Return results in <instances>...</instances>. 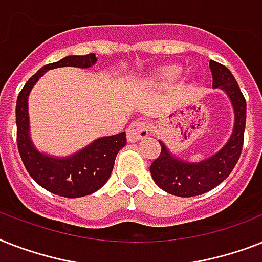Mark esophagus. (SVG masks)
<instances>
[{
	"label": "esophagus",
	"instance_id": "esophagus-1",
	"mask_svg": "<svg viewBox=\"0 0 262 262\" xmlns=\"http://www.w3.org/2000/svg\"><path fill=\"white\" fill-rule=\"evenodd\" d=\"M148 135H149V126L145 122H141V121H136V122L130 124L126 130L127 141L129 142L138 141V140L146 137Z\"/></svg>",
	"mask_w": 262,
	"mask_h": 262
}]
</instances>
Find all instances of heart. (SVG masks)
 I'll list each match as a JSON object with an SVG mask.
<instances>
[{
    "label": "heart",
    "instance_id": "1",
    "mask_svg": "<svg viewBox=\"0 0 262 262\" xmlns=\"http://www.w3.org/2000/svg\"><path fill=\"white\" fill-rule=\"evenodd\" d=\"M183 74V67L178 64L164 66L161 69L157 70L152 76H150V82L156 86H164V84H169L173 83L180 75Z\"/></svg>",
    "mask_w": 262,
    "mask_h": 262
}]
</instances>
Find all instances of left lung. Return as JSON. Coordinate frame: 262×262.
<instances>
[{"label":"left lung","instance_id":"left-lung-1","mask_svg":"<svg viewBox=\"0 0 262 262\" xmlns=\"http://www.w3.org/2000/svg\"><path fill=\"white\" fill-rule=\"evenodd\" d=\"M210 70L212 89H221L230 99L234 112V126L226 144L201 161L183 160L172 155L164 142L159 140L161 153L150 165V175L161 190L176 196H196L212 190L230 175L241 155L246 124L245 98L227 67L210 60Z\"/></svg>","mask_w":262,"mask_h":262}]
</instances>
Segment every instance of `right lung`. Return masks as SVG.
<instances>
[{"label": "right lung", "mask_w": 262, "mask_h": 262, "mask_svg": "<svg viewBox=\"0 0 262 262\" xmlns=\"http://www.w3.org/2000/svg\"><path fill=\"white\" fill-rule=\"evenodd\" d=\"M95 54L70 55L47 64L25 83L16 103L17 146L27 171L39 186L66 198H80L98 191L112 175L117 153L126 145L125 132L99 137L70 156H52L40 152L32 141L28 97L47 71L59 67L90 69L97 63Z\"/></svg>", "instance_id": "obj_1"}]
</instances>
